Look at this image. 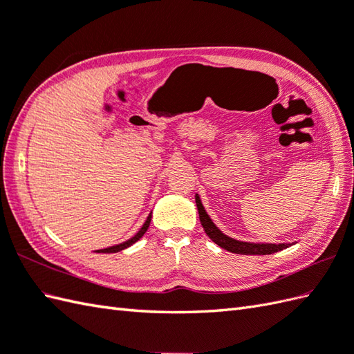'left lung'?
I'll return each instance as SVG.
<instances>
[{
	"instance_id": "left-lung-1",
	"label": "left lung",
	"mask_w": 354,
	"mask_h": 354,
	"mask_svg": "<svg viewBox=\"0 0 354 354\" xmlns=\"http://www.w3.org/2000/svg\"><path fill=\"white\" fill-rule=\"evenodd\" d=\"M196 205H197V211H199V218L201 223L205 229V232L214 241L217 245H220L221 249H225L227 252L238 253V254H271L276 253L279 250H283L286 248H290V243H250V241H240L235 240V238L227 236L223 234L220 229L216 226L214 221L208 216L207 209L203 208L202 201L199 194H196Z\"/></svg>"
}]
</instances>
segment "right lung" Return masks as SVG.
Instances as JSON below:
<instances>
[{
  "instance_id": "obj_1",
  "label": "right lung",
  "mask_w": 354,
  "mask_h": 354,
  "mask_svg": "<svg viewBox=\"0 0 354 354\" xmlns=\"http://www.w3.org/2000/svg\"><path fill=\"white\" fill-rule=\"evenodd\" d=\"M151 218H152V212H149V216H147V218L145 220L143 226L140 227L138 232H137L134 236H131L129 240L123 241V243H120V244H116V245H111V248H105V249H100V250H95V252H96V253H118V252H120V250H123V249L129 248V245H133L136 241H138L140 238H142V236L145 235V232L147 231V227H149V225H151Z\"/></svg>"
}]
</instances>
